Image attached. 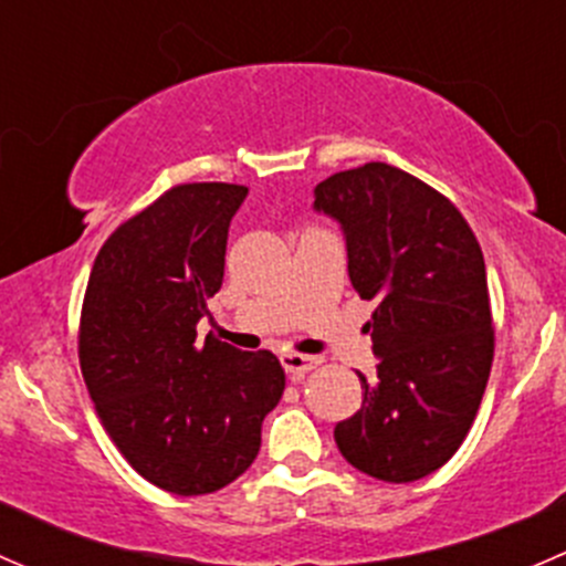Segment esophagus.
I'll return each instance as SVG.
<instances>
[{
	"instance_id": "34e87169",
	"label": "esophagus",
	"mask_w": 566,
	"mask_h": 566,
	"mask_svg": "<svg viewBox=\"0 0 566 566\" xmlns=\"http://www.w3.org/2000/svg\"><path fill=\"white\" fill-rule=\"evenodd\" d=\"M319 358L315 356H301V353H284L282 356V367L284 373L290 375V378H304V375H310L312 369H317Z\"/></svg>"
}]
</instances>
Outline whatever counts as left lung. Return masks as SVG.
Here are the masks:
<instances>
[{
	"mask_svg": "<svg viewBox=\"0 0 566 566\" xmlns=\"http://www.w3.org/2000/svg\"><path fill=\"white\" fill-rule=\"evenodd\" d=\"M315 210L339 221L347 273L375 312L378 378L334 427L342 458L384 482L438 471L465 441L493 364V315L476 235L443 193L391 164L317 182Z\"/></svg>",
	"mask_w": 566,
	"mask_h": 566,
	"instance_id": "8db88e82",
	"label": "left lung"
}]
</instances>
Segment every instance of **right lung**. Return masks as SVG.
I'll return each instance as SVG.
<instances>
[{
  "label": "right lung",
  "mask_w": 566,
  "mask_h": 566,
  "mask_svg": "<svg viewBox=\"0 0 566 566\" xmlns=\"http://www.w3.org/2000/svg\"><path fill=\"white\" fill-rule=\"evenodd\" d=\"M247 193L232 182L169 188L108 235L84 293L78 361L95 410L130 468L175 495L235 482L284 391L273 353L197 339Z\"/></svg>",
  "instance_id": "right-lung-1"
}]
</instances>
